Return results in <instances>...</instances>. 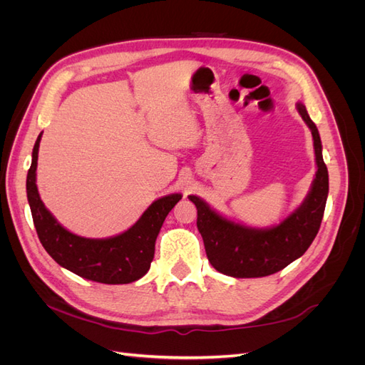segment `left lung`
<instances>
[{
  "instance_id": "obj_1",
  "label": "left lung",
  "mask_w": 365,
  "mask_h": 365,
  "mask_svg": "<svg viewBox=\"0 0 365 365\" xmlns=\"http://www.w3.org/2000/svg\"><path fill=\"white\" fill-rule=\"evenodd\" d=\"M297 109L312 132L317 172L302 205L279 225L260 230L240 225L216 213L201 197L189 196L197 208L196 225L208 262L219 272L236 279L264 277L279 272L302 257L318 233L329 193V173L318 129L303 103L298 102Z\"/></svg>"
}]
</instances>
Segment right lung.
I'll use <instances>...</instances> for the list:
<instances>
[{"instance_id": "obj_1", "label": "right lung", "mask_w": 365, "mask_h": 365, "mask_svg": "<svg viewBox=\"0 0 365 365\" xmlns=\"http://www.w3.org/2000/svg\"><path fill=\"white\" fill-rule=\"evenodd\" d=\"M42 132L31 153L27 173V200L42 247L58 262L86 280L106 284L132 283L145 275L155 254V240L165 216L181 200L180 193L153 201L125 233L108 239H88L63 228L41 201L36 187L38 150Z\"/></svg>"}]
</instances>
